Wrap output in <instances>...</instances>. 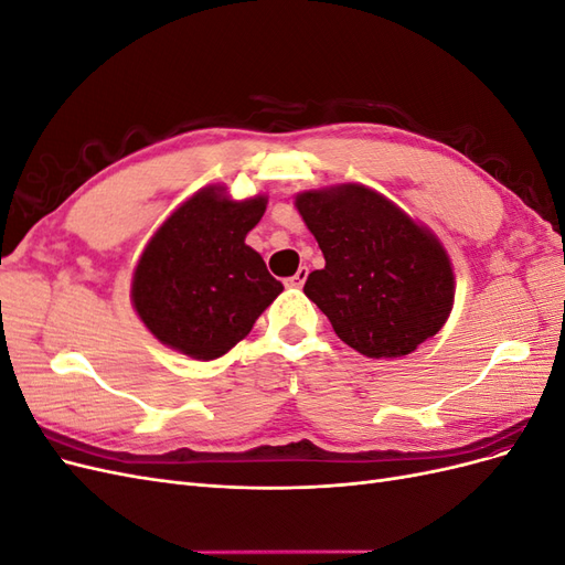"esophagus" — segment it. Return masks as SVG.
Segmentation results:
<instances>
[{
  "label": "esophagus",
  "instance_id": "1",
  "mask_svg": "<svg viewBox=\"0 0 565 565\" xmlns=\"http://www.w3.org/2000/svg\"><path fill=\"white\" fill-rule=\"evenodd\" d=\"M306 278H309V268H299L292 278H287V280H285V285H287V287H297V289H299V287H303Z\"/></svg>",
  "mask_w": 565,
  "mask_h": 565
}]
</instances>
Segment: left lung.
Returning <instances> with one entry per match:
<instances>
[{
    "mask_svg": "<svg viewBox=\"0 0 565 565\" xmlns=\"http://www.w3.org/2000/svg\"><path fill=\"white\" fill-rule=\"evenodd\" d=\"M295 207L324 256L303 292L344 344L401 358L446 324L455 270L429 226L363 183L297 193Z\"/></svg>",
    "mask_w": 565,
    "mask_h": 565,
    "instance_id": "1",
    "label": "left lung"
}]
</instances>
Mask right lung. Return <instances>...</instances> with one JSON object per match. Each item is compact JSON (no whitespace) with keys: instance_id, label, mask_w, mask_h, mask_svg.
Here are the masks:
<instances>
[{"instance_id":"right-lung-1","label":"right lung","mask_w":565,"mask_h":565,"mask_svg":"<svg viewBox=\"0 0 565 565\" xmlns=\"http://www.w3.org/2000/svg\"><path fill=\"white\" fill-rule=\"evenodd\" d=\"M268 198L233 200L204 185L150 235L131 276V306L160 344L216 361L243 341L280 292L245 237Z\"/></svg>"}]
</instances>
